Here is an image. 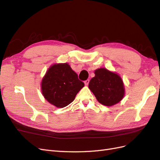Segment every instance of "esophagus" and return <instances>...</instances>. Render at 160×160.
Returning <instances> with one entry per match:
<instances>
[{
    "mask_svg": "<svg viewBox=\"0 0 160 160\" xmlns=\"http://www.w3.org/2000/svg\"><path fill=\"white\" fill-rule=\"evenodd\" d=\"M85 85H88V84H89V79H87L86 81H85Z\"/></svg>",
    "mask_w": 160,
    "mask_h": 160,
    "instance_id": "esophagus-1",
    "label": "esophagus"
}]
</instances>
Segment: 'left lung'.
Here are the masks:
<instances>
[{"mask_svg": "<svg viewBox=\"0 0 160 160\" xmlns=\"http://www.w3.org/2000/svg\"><path fill=\"white\" fill-rule=\"evenodd\" d=\"M95 75L89 81V88L99 102L105 106L119 103L125 94L124 85L119 75L105 68L95 70Z\"/></svg>", "mask_w": 160, "mask_h": 160, "instance_id": "left-lung-1", "label": "left lung"}]
</instances>
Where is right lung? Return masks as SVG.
Here are the masks:
<instances>
[{
	"label": "right lung",
	"instance_id": "right-lung-1",
	"mask_svg": "<svg viewBox=\"0 0 160 160\" xmlns=\"http://www.w3.org/2000/svg\"><path fill=\"white\" fill-rule=\"evenodd\" d=\"M85 85L68 63L55 64L49 67L41 82L42 95L57 108L70 104Z\"/></svg>",
	"mask_w": 160,
	"mask_h": 160
}]
</instances>
